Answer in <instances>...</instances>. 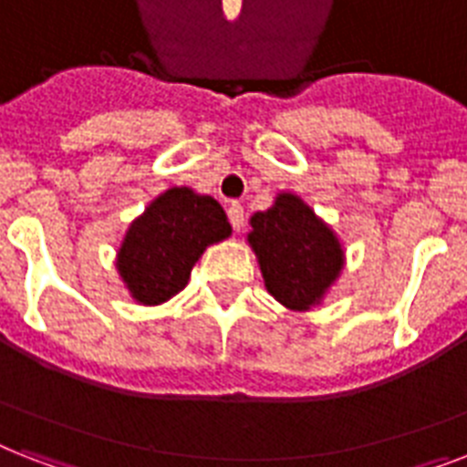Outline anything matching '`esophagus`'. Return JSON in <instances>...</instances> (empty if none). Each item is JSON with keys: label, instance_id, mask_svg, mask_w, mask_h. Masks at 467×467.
Masks as SVG:
<instances>
[{"label": "esophagus", "instance_id": "obj_1", "mask_svg": "<svg viewBox=\"0 0 467 467\" xmlns=\"http://www.w3.org/2000/svg\"><path fill=\"white\" fill-rule=\"evenodd\" d=\"M227 218H230L234 230L240 233L242 227H244V208H242L240 203H230V208H227Z\"/></svg>", "mask_w": 467, "mask_h": 467}]
</instances>
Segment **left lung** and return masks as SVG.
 <instances>
[{
    "label": "left lung",
    "instance_id": "1",
    "mask_svg": "<svg viewBox=\"0 0 467 467\" xmlns=\"http://www.w3.org/2000/svg\"><path fill=\"white\" fill-rule=\"evenodd\" d=\"M249 225L246 242L268 293L293 312L321 305L345 266L338 234L293 192H280L268 211L249 218Z\"/></svg>",
    "mask_w": 467,
    "mask_h": 467
}]
</instances>
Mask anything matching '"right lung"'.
<instances>
[{"mask_svg":"<svg viewBox=\"0 0 467 467\" xmlns=\"http://www.w3.org/2000/svg\"><path fill=\"white\" fill-rule=\"evenodd\" d=\"M230 234L233 227L213 196L172 187L131 221L117 249V273L139 305H162L187 287L206 246Z\"/></svg>","mask_w":467,"mask_h":467,"instance_id":"obj_1","label":"right lung"}]
</instances>
